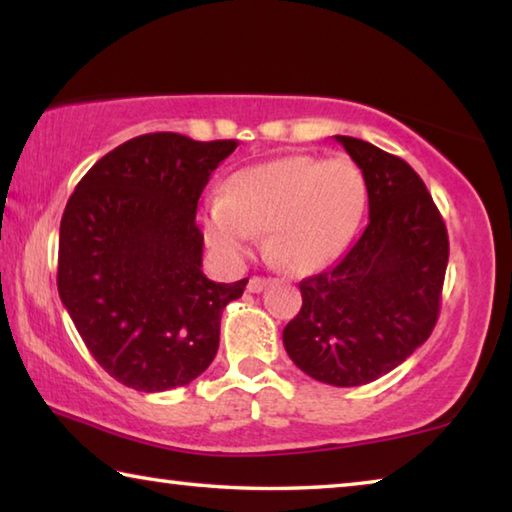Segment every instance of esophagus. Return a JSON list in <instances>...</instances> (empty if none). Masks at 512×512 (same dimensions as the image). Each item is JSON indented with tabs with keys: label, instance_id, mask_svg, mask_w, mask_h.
Instances as JSON below:
<instances>
[{
	"label": "esophagus",
	"instance_id": "obj_1",
	"mask_svg": "<svg viewBox=\"0 0 512 512\" xmlns=\"http://www.w3.org/2000/svg\"><path fill=\"white\" fill-rule=\"evenodd\" d=\"M266 284H268V280H266V277H250V280H248V291L250 293H259V291H264L266 289Z\"/></svg>",
	"mask_w": 512,
	"mask_h": 512
}]
</instances>
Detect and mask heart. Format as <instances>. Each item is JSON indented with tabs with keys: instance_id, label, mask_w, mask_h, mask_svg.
<instances>
[{
	"instance_id": "obj_1",
	"label": "heart",
	"mask_w": 512,
	"mask_h": 512,
	"mask_svg": "<svg viewBox=\"0 0 512 512\" xmlns=\"http://www.w3.org/2000/svg\"><path fill=\"white\" fill-rule=\"evenodd\" d=\"M363 210L366 183L357 164L284 155L232 173L201 221L207 246L225 262H241L266 230L275 264L311 273L348 246Z\"/></svg>"
}]
</instances>
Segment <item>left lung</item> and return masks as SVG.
<instances>
[{
    "mask_svg": "<svg viewBox=\"0 0 512 512\" xmlns=\"http://www.w3.org/2000/svg\"><path fill=\"white\" fill-rule=\"evenodd\" d=\"M368 189V225L341 262L300 282L302 307L282 341L296 366L332 386H363L429 339L449 239L422 178L397 155L334 135Z\"/></svg>",
    "mask_w": 512,
    "mask_h": 512,
    "instance_id": "obj_1",
    "label": "left lung"
}]
</instances>
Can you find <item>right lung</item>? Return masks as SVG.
<instances>
[{
	"label": "right lung",
	"instance_id": "obj_1",
	"mask_svg": "<svg viewBox=\"0 0 512 512\" xmlns=\"http://www.w3.org/2000/svg\"><path fill=\"white\" fill-rule=\"evenodd\" d=\"M235 140L149 133L85 173L60 221L58 293L83 343L119 384L187 386L219 350L221 314L241 298L203 273L196 207Z\"/></svg>",
	"mask_w": 512,
	"mask_h": 512
}]
</instances>
